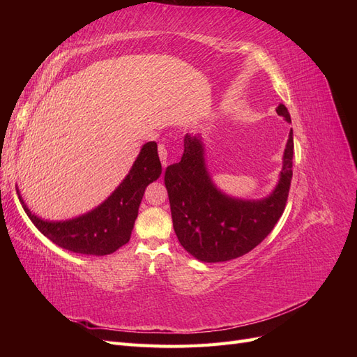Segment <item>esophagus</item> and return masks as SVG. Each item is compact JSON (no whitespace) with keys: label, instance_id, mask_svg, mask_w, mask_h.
Masks as SVG:
<instances>
[{"label":"esophagus","instance_id":"34e87169","mask_svg":"<svg viewBox=\"0 0 357 357\" xmlns=\"http://www.w3.org/2000/svg\"><path fill=\"white\" fill-rule=\"evenodd\" d=\"M158 153H159V158H160V162H162V167H167L168 165V150L164 144H159L158 147Z\"/></svg>","mask_w":357,"mask_h":357}]
</instances>
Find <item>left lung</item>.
<instances>
[{"mask_svg":"<svg viewBox=\"0 0 357 357\" xmlns=\"http://www.w3.org/2000/svg\"><path fill=\"white\" fill-rule=\"evenodd\" d=\"M277 114L290 122L283 104ZM294 159L290 129L275 189L262 199H240L215 188L205 165L201 135H185L181 160L165 171L172 226L180 244L202 262H226L261 244L284 211Z\"/></svg>","mask_w":357,"mask_h":357,"instance_id":"left-lung-1","label":"left lung"}]
</instances>
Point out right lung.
Listing matches in <instances>:
<instances>
[{
    "instance_id": "right-lung-1",
    "label": "right lung",
    "mask_w": 357,
    "mask_h": 357,
    "mask_svg": "<svg viewBox=\"0 0 357 357\" xmlns=\"http://www.w3.org/2000/svg\"><path fill=\"white\" fill-rule=\"evenodd\" d=\"M162 165L158 156V144L149 142L139 150L132 168L121 185L98 207L70 220H43L20 202L36 228L50 241L66 250L105 256L125 245L134 228L146 188L159 178Z\"/></svg>"
}]
</instances>
